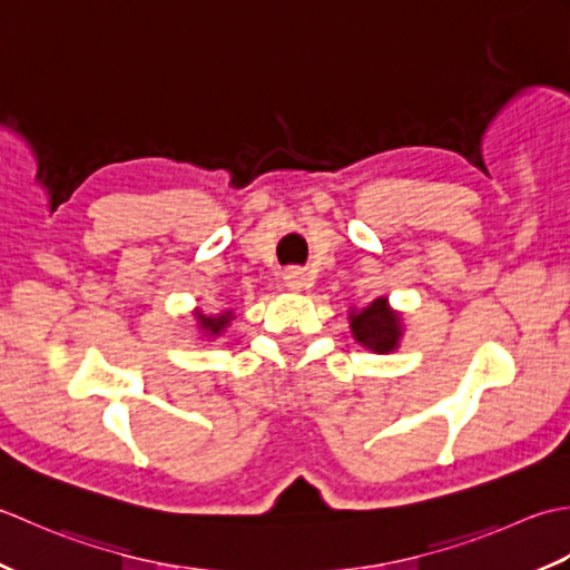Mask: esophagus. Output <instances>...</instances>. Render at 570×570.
Wrapping results in <instances>:
<instances>
[{
    "instance_id": "obj_1",
    "label": "esophagus",
    "mask_w": 570,
    "mask_h": 570,
    "mask_svg": "<svg viewBox=\"0 0 570 570\" xmlns=\"http://www.w3.org/2000/svg\"><path fill=\"white\" fill-rule=\"evenodd\" d=\"M283 281H285L287 289H302V287L309 285V275L305 271H299V268H289V271H285Z\"/></svg>"
}]
</instances>
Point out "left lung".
<instances>
[{
	"instance_id": "left-lung-1",
	"label": "left lung",
	"mask_w": 570,
	"mask_h": 570,
	"mask_svg": "<svg viewBox=\"0 0 570 570\" xmlns=\"http://www.w3.org/2000/svg\"><path fill=\"white\" fill-rule=\"evenodd\" d=\"M354 340L376 354H389L399 350L401 342V315L389 307L386 297H379L368 307L350 315Z\"/></svg>"
}]
</instances>
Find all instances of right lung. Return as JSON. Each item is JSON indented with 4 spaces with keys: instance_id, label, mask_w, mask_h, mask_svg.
<instances>
[{
    "instance_id": "1",
    "label": "right lung",
    "mask_w": 570,
    "mask_h": 570,
    "mask_svg": "<svg viewBox=\"0 0 570 570\" xmlns=\"http://www.w3.org/2000/svg\"><path fill=\"white\" fill-rule=\"evenodd\" d=\"M196 317V324H199V330L208 336H218L220 332H224L228 327L230 317H234V312H224V315H216V317H208L204 315V312H194Z\"/></svg>"
}]
</instances>
